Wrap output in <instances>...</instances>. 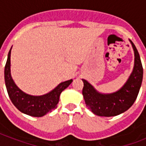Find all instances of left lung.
I'll return each mask as SVG.
<instances>
[{
  "instance_id": "obj_1",
  "label": "left lung",
  "mask_w": 146,
  "mask_h": 146,
  "mask_svg": "<svg viewBox=\"0 0 146 146\" xmlns=\"http://www.w3.org/2000/svg\"><path fill=\"white\" fill-rule=\"evenodd\" d=\"M134 51V66L128 80L120 89L112 93H102L87 80L84 84L82 96L86 106L92 112L101 117H113L127 111L136 101L143 77V65L136 46L129 40Z\"/></svg>"
}]
</instances>
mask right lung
<instances>
[{"label": "right lung", "instance_id": "1", "mask_svg": "<svg viewBox=\"0 0 146 146\" xmlns=\"http://www.w3.org/2000/svg\"><path fill=\"white\" fill-rule=\"evenodd\" d=\"M11 49L12 47L8 53L7 60L4 68V80L8 96L14 106L22 113L32 117H43L57 108L60 93L72 83L73 80L60 82L51 91L42 96H32L26 93L17 86L11 76Z\"/></svg>", "mask_w": 146, "mask_h": 146}]
</instances>
